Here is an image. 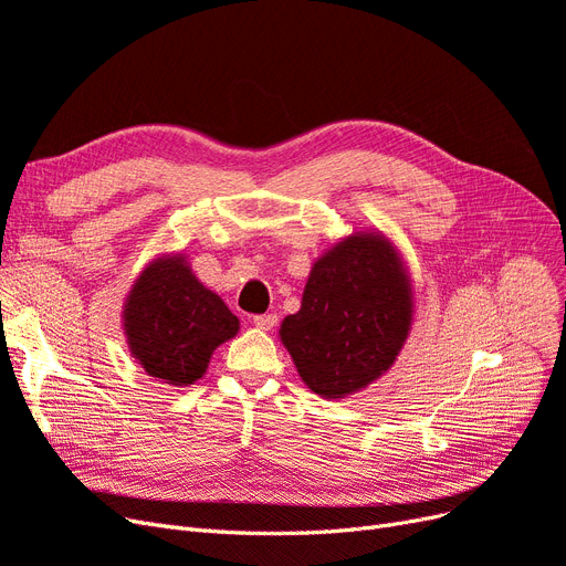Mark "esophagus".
<instances>
[{"label": "esophagus", "mask_w": 566, "mask_h": 566, "mask_svg": "<svg viewBox=\"0 0 566 566\" xmlns=\"http://www.w3.org/2000/svg\"><path fill=\"white\" fill-rule=\"evenodd\" d=\"M252 323H254L260 331H271L273 325L279 323V316H276V314H256V316H252Z\"/></svg>", "instance_id": "obj_1"}]
</instances>
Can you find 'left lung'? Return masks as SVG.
<instances>
[{
    "mask_svg": "<svg viewBox=\"0 0 566 566\" xmlns=\"http://www.w3.org/2000/svg\"><path fill=\"white\" fill-rule=\"evenodd\" d=\"M406 269L380 233H356L314 264L281 339L300 378L325 399L364 389L394 364L410 331Z\"/></svg>",
    "mask_w": 566,
    "mask_h": 566,
    "instance_id": "8db88e82",
    "label": "left lung"
}]
</instances>
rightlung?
<instances>
[{"label":"right lung","mask_w":566,"mask_h":566,"mask_svg":"<svg viewBox=\"0 0 566 566\" xmlns=\"http://www.w3.org/2000/svg\"><path fill=\"white\" fill-rule=\"evenodd\" d=\"M125 331L150 378L184 387L202 378L212 352L238 333V318L193 276L184 256H163L134 283Z\"/></svg>","instance_id":"right-lung-1"}]
</instances>
